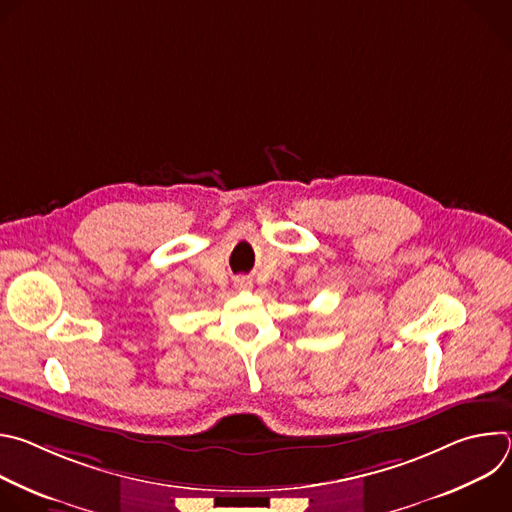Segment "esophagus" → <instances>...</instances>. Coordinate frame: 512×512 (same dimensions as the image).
<instances>
[{
    "mask_svg": "<svg viewBox=\"0 0 512 512\" xmlns=\"http://www.w3.org/2000/svg\"><path fill=\"white\" fill-rule=\"evenodd\" d=\"M237 285L239 287H251V281L249 279H237Z\"/></svg>",
    "mask_w": 512,
    "mask_h": 512,
    "instance_id": "1",
    "label": "esophagus"
}]
</instances>
